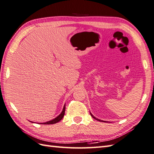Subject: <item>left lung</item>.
<instances>
[{"mask_svg":"<svg viewBox=\"0 0 154 154\" xmlns=\"http://www.w3.org/2000/svg\"><path fill=\"white\" fill-rule=\"evenodd\" d=\"M90 114H91V116H92V117L93 118H94V119H96V120H97V121H99V122H104V121H102V120H100V119H97V118H96L95 117H94V116H93L92 114H91V112H90Z\"/></svg>","mask_w":154,"mask_h":154,"instance_id":"obj_1","label":"left lung"}]
</instances>
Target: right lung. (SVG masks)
I'll return each instance as SVG.
<instances>
[{
	"instance_id": "right-lung-1",
	"label": "right lung",
	"mask_w": 154,
	"mask_h": 154,
	"mask_svg": "<svg viewBox=\"0 0 154 154\" xmlns=\"http://www.w3.org/2000/svg\"><path fill=\"white\" fill-rule=\"evenodd\" d=\"M65 105L63 107V111L61 112V113L57 117H56L55 118H54V119H51V120L47 122H45V123H40V124H46V125H50V124H54V123H56L59 122V121H61V119H63V116L65 115Z\"/></svg>"
}]
</instances>
